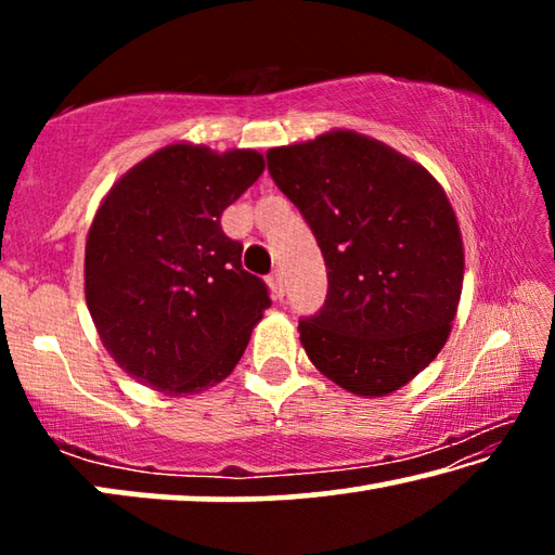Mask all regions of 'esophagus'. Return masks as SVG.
Listing matches in <instances>:
<instances>
[{"label": "esophagus", "instance_id": "esophagus-1", "mask_svg": "<svg viewBox=\"0 0 555 555\" xmlns=\"http://www.w3.org/2000/svg\"><path fill=\"white\" fill-rule=\"evenodd\" d=\"M269 286H271V291H274V296H276V298H284V294H286V281H284V271L276 269L274 274L269 276Z\"/></svg>", "mask_w": 555, "mask_h": 555}]
</instances>
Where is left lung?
Listing matches in <instances>:
<instances>
[{
	"instance_id": "8db88e82",
	"label": "left lung",
	"mask_w": 555,
	"mask_h": 555,
	"mask_svg": "<svg viewBox=\"0 0 555 555\" xmlns=\"http://www.w3.org/2000/svg\"><path fill=\"white\" fill-rule=\"evenodd\" d=\"M267 166L325 259V304L298 321L311 362L360 397L403 387L446 345L463 291V240L443 188L354 131L269 149Z\"/></svg>"
}]
</instances>
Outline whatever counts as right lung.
<instances>
[{
  "mask_svg": "<svg viewBox=\"0 0 555 555\" xmlns=\"http://www.w3.org/2000/svg\"><path fill=\"white\" fill-rule=\"evenodd\" d=\"M264 171L249 149L173 144L112 188L86 244V298L115 362L164 393L215 387L234 370L269 286L242 269L222 210Z\"/></svg>",
  "mask_w": 555,
  "mask_h": 555,
  "instance_id": "right-lung-1",
  "label": "right lung"
}]
</instances>
